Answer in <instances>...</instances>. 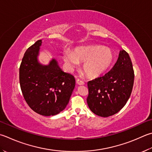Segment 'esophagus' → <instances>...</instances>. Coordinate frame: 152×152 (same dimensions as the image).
<instances>
[{"mask_svg":"<svg viewBox=\"0 0 152 152\" xmlns=\"http://www.w3.org/2000/svg\"><path fill=\"white\" fill-rule=\"evenodd\" d=\"M77 83L78 84V85H83L85 84V83H84L83 81H82V80L78 79L77 80Z\"/></svg>","mask_w":152,"mask_h":152,"instance_id":"obj_1","label":"esophagus"}]
</instances>
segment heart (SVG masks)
I'll return each mask as SVG.
<instances>
[{
	"label": "heart",
	"instance_id": "1",
	"mask_svg": "<svg viewBox=\"0 0 152 152\" xmlns=\"http://www.w3.org/2000/svg\"><path fill=\"white\" fill-rule=\"evenodd\" d=\"M113 53L107 48L100 45L77 48L73 53L65 51L64 60L68 67L73 69L84 62L83 69L88 76L96 77L107 70L113 61Z\"/></svg>",
	"mask_w": 152,
	"mask_h": 152
}]
</instances>
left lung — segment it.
<instances>
[{"label": "left lung", "mask_w": 152, "mask_h": 152, "mask_svg": "<svg viewBox=\"0 0 152 152\" xmlns=\"http://www.w3.org/2000/svg\"><path fill=\"white\" fill-rule=\"evenodd\" d=\"M134 81L132 63L128 53L122 50L110 71L87 83V102L90 110L102 117L117 113L130 98Z\"/></svg>", "instance_id": "1"}]
</instances>
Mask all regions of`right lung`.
Here are the masks:
<instances>
[{
  "instance_id": "add662e5",
  "label": "right lung",
  "mask_w": 152,
  "mask_h": 152,
  "mask_svg": "<svg viewBox=\"0 0 152 152\" xmlns=\"http://www.w3.org/2000/svg\"><path fill=\"white\" fill-rule=\"evenodd\" d=\"M39 39L28 48L19 69V80L23 96L34 112L49 116L64 110L75 86V79L63 71L55 59L48 65L38 61Z\"/></svg>"
}]
</instances>
